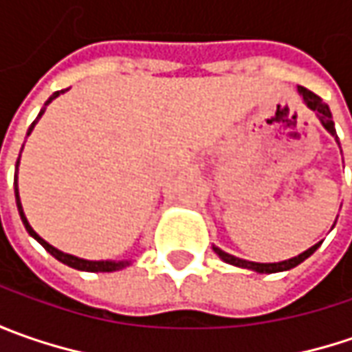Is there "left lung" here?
<instances>
[{
  "label": "left lung",
  "instance_id": "obj_1",
  "mask_svg": "<svg viewBox=\"0 0 352 352\" xmlns=\"http://www.w3.org/2000/svg\"><path fill=\"white\" fill-rule=\"evenodd\" d=\"M298 91H300V96L304 98V102L307 103V107L309 109H314L316 113H318L319 121L323 123V127L327 129L331 135H335L337 137V133H335V123H333L331 119V111H329V107L325 105V103L321 102V98H319L318 94H314V91H309L307 88H298ZM319 243L318 245H314L311 249H307L305 252H302V254H298V256H294V258H290V261H284V263H272V264H263V263H250V261H243V258H236V256H233V254H227V252H223V250L215 249V252L223 258L225 263L229 264H235V266H241V268H250V270H256V272H261V274H264V272H282V270H290V268H294V266H298L300 263H304L307 256H311L316 250H318Z\"/></svg>",
  "mask_w": 352,
  "mask_h": 352
}]
</instances>
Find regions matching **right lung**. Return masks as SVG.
I'll list each match as a JSON object with an SVG mask.
<instances>
[{
  "label": "right lung",
  "instance_id": "right-lung-1",
  "mask_svg": "<svg viewBox=\"0 0 352 352\" xmlns=\"http://www.w3.org/2000/svg\"><path fill=\"white\" fill-rule=\"evenodd\" d=\"M64 89H60V91H54L50 98H48V102L45 103V105H48V103L52 102L54 98H58ZM43 113H45V107L41 109V113H38V117H36V121L43 117ZM36 121H33V125L29 127V131H27V135H31V131H33L34 123ZM21 156V155H19ZM17 166H19V158H17ZM15 199H17V210H19V215H21V221H23V225H25V229H27V233L31 236H34L45 249L56 258V261H60V263L68 264V266H72V268H76V270H86V272H116V270H121V268H125L127 266V261H119V263H113V261H84V258H78V256H72V254H66V252H62V250L54 249L52 245H48L45 239H41V236L36 235L33 231V227L29 225V221H27V217H25V213H23V208H21V201H19V190H17V174H15Z\"/></svg>",
  "mask_w": 352,
  "mask_h": 352
}]
</instances>
